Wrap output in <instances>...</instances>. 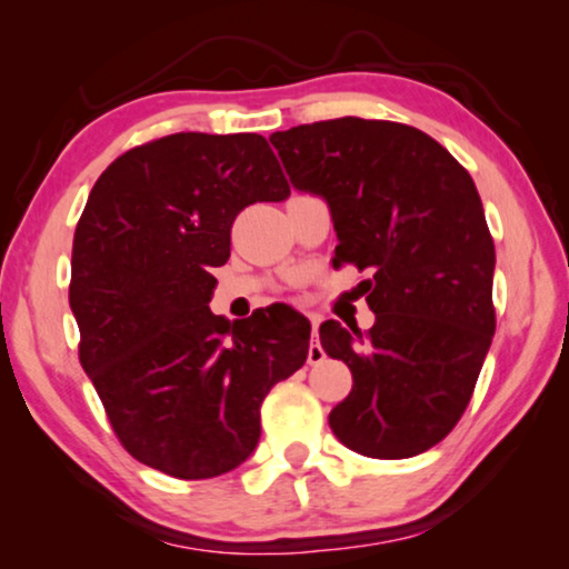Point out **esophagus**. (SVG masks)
<instances>
[{
    "instance_id": "34e87169",
    "label": "esophagus",
    "mask_w": 569,
    "mask_h": 569,
    "mask_svg": "<svg viewBox=\"0 0 569 569\" xmlns=\"http://www.w3.org/2000/svg\"><path fill=\"white\" fill-rule=\"evenodd\" d=\"M310 326H313V339H310V347H308V362L316 365L326 360V352L323 347L318 345V318H310Z\"/></svg>"
}]
</instances>
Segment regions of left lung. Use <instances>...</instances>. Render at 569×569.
<instances>
[{
	"label": "left lung",
	"instance_id": "left-lung-1",
	"mask_svg": "<svg viewBox=\"0 0 569 569\" xmlns=\"http://www.w3.org/2000/svg\"><path fill=\"white\" fill-rule=\"evenodd\" d=\"M271 144L300 191L329 201L333 263L372 271V329H318L326 355L352 370L331 432L370 458L425 453L463 417L495 337V240L477 186L407 123L345 116L277 131Z\"/></svg>",
	"mask_w": 569,
	"mask_h": 569
}]
</instances>
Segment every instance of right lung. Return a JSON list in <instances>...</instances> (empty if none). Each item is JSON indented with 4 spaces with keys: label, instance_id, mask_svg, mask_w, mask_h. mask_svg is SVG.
<instances>
[{
    "label": "right lung",
    "instance_id": "obj_1",
    "mask_svg": "<svg viewBox=\"0 0 569 569\" xmlns=\"http://www.w3.org/2000/svg\"><path fill=\"white\" fill-rule=\"evenodd\" d=\"M290 183L261 134L178 131L119 154L72 243L80 365L116 438L176 479L232 471L261 438V403L302 368L310 323L274 302L232 323L209 310L212 269L253 201Z\"/></svg>",
    "mask_w": 569,
    "mask_h": 569
}]
</instances>
